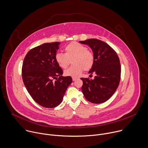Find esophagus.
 <instances>
[{
    "instance_id": "esophagus-1",
    "label": "esophagus",
    "mask_w": 148,
    "mask_h": 148,
    "mask_svg": "<svg viewBox=\"0 0 148 148\" xmlns=\"http://www.w3.org/2000/svg\"><path fill=\"white\" fill-rule=\"evenodd\" d=\"M77 79V77H72V80H73V81L76 80Z\"/></svg>"
}]
</instances>
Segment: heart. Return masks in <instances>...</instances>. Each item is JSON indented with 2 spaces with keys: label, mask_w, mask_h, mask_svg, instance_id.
Instances as JSON below:
<instances>
[{
  "label": "heart",
  "mask_w": 148,
  "mask_h": 148,
  "mask_svg": "<svg viewBox=\"0 0 148 148\" xmlns=\"http://www.w3.org/2000/svg\"><path fill=\"white\" fill-rule=\"evenodd\" d=\"M65 53L58 52L55 59L61 68L65 69L72 60V66L65 71V75L68 76L77 77L80 75L83 69L88 71L92 68L95 61L93 52L88 49L83 44L72 42L65 48Z\"/></svg>",
  "instance_id": "b5f03b06"
}]
</instances>
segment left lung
Instances as JSON below:
<instances>
[{
	"label": "left lung",
	"mask_w": 148,
	"mask_h": 148,
	"mask_svg": "<svg viewBox=\"0 0 148 148\" xmlns=\"http://www.w3.org/2000/svg\"><path fill=\"white\" fill-rule=\"evenodd\" d=\"M92 49L95 61L88 72L90 76L96 74L94 79L82 77V92L85 99L92 103L100 104L107 101L115 93L121 77V64L116 52L107 43L92 38L80 41Z\"/></svg>",
	"instance_id": "obj_1"
}]
</instances>
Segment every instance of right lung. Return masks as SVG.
Segmentation results:
<instances>
[{
    "instance_id": "add662e5",
    "label": "right lung",
    "mask_w": 148,
    "mask_h": 148,
    "mask_svg": "<svg viewBox=\"0 0 148 148\" xmlns=\"http://www.w3.org/2000/svg\"><path fill=\"white\" fill-rule=\"evenodd\" d=\"M60 42L44 43L29 50L22 66V78L33 99L45 108L60 104L72 83L71 76H63L55 56ZM55 79V81L54 80Z\"/></svg>"
}]
</instances>
